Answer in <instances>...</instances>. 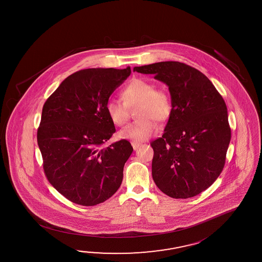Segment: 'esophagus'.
Listing matches in <instances>:
<instances>
[{"label": "esophagus", "instance_id": "esophagus-1", "mask_svg": "<svg viewBox=\"0 0 262 262\" xmlns=\"http://www.w3.org/2000/svg\"><path fill=\"white\" fill-rule=\"evenodd\" d=\"M132 145H133L134 150H137V149L139 148V146L141 145V143H136V142H132Z\"/></svg>", "mask_w": 262, "mask_h": 262}]
</instances>
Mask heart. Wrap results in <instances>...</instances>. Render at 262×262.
Instances as JSON below:
<instances>
[{
  "label": "heart",
  "mask_w": 262,
  "mask_h": 262,
  "mask_svg": "<svg viewBox=\"0 0 262 262\" xmlns=\"http://www.w3.org/2000/svg\"><path fill=\"white\" fill-rule=\"evenodd\" d=\"M122 100H106L105 111L110 120L118 126H122L128 118V107L140 105L137 111L138 120L120 129V138L134 142L148 140L158 132L155 119L163 122L169 118L172 111L171 97L166 90L156 89V85L147 79H134L122 90Z\"/></svg>",
  "instance_id": "b5f03b06"
}]
</instances>
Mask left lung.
I'll return each mask as SVG.
<instances>
[{
    "instance_id": "8db88e82",
    "label": "left lung",
    "mask_w": 262,
    "mask_h": 262,
    "mask_svg": "<svg viewBox=\"0 0 262 262\" xmlns=\"http://www.w3.org/2000/svg\"><path fill=\"white\" fill-rule=\"evenodd\" d=\"M134 71L168 85L172 101L162 137L151 143L154 182L170 198L198 195L225 164L231 128L224 100L202 72L183 63L158 62Z\"/></svg>"
}]
</instances>
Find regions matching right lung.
<instances>
[{
	"label": "right lung",
	"mask_w": 262,
	"mask_h": 262,
	"mask_svg": "<svg viewBox=\"0 0 262 262\" xmlns=\"http://www.w3.org/2000/svg\"><path fill=\"white\" fill-rule=\"evenodd\" d=\"M82 69L62 81L42 107L37 141L49 183L69 201L91 207L118 191L134 148L127 140L103 147L116 132L106 100L130 75Z\"/></svg>",
	"instance_id": "1"
}]
</instances>
